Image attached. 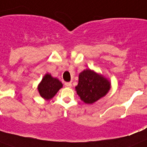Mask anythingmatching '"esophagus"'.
<instances>
[{"instance_id": "1", "label": "esophagus", "mask_w": 147, "mask_h": 147, "mask_svg": "<svg viewBox=\"0 0 147 147\" xmlns=\"http://www.w3.org/2000/svg\"><path fill=\"white\" fill-rule=\"evenodd\" d=\"M65 87H71V84L70 83V82H66V83H65Z\"/></svg>"}]
</instances>
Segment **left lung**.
Segmentation results:
<instances>
[{"mask_svg": "<svg viewBox=\"0 0 147 147\" xmlns=\"http://www.w3.org/2000/svg\"><path fill=\"white\" fill-rule=\"evenodd\" d=\"M111 86L109 80L102 74L87 69L80 72L76 90L81 101L86 104H93L106 96Z\"/></svg>", "mask_w": 147, "mask_h": 147, "instance_id": "8db88e82", "label": "left lung"}]
</instances>
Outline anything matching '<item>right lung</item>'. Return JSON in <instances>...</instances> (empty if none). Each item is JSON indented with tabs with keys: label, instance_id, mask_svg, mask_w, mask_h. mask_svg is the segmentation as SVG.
Masks as SVG:
<instances>
[{
	"label": "right lung",
	"instance_id": "add662e5",
	"mask_svg": "<svg viewBox=\"0 0 147 147\" xmlns=\"http://www.w3.org/2000/svg\"><path fill=\"white\" fill-rule=\"evenodd\" d=\"M62 87L63 84L58 78L52 77L51 74L46 73L38 84L37 89L41 97L45 100H49L55 96Z\"/></svg>",
	"mask_w": 147,
	"mask_h": 147
}]
</instances>
